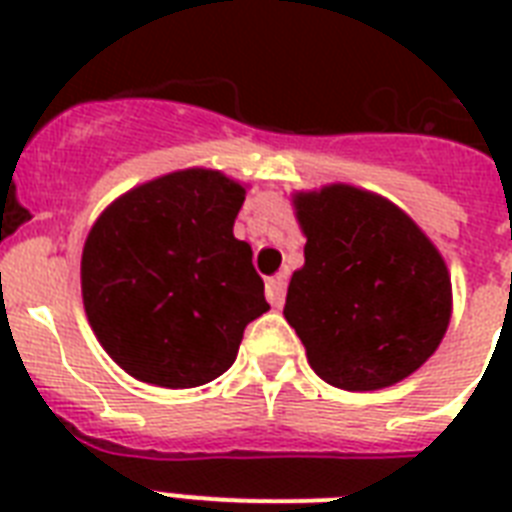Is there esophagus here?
Listing matches in <instances>:
<instances>
[{
    "mask_svg": "<svg viewBox=\"0 0 512 512\" xmlns=\"http://www.w3.org/2000/svg\"><path fill=\"white\" fill-rule=\"evenodd\" d=\"M284 292H287V281H284V276H273V279H268V284H265V295H268V303H271L273 308H281V305H284Z\"/></svg>",
    "mask_w": 512,
    "mask_h": 512,
    "instance_id": "obj_1",
    "label": "esophagus"
}]
</instances>
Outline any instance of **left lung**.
<instances>
[{"label": "left lung", "instance_id": "obj_1", "mask_svg": "<svg viewBox=\"0 0 512 512\" xmlns=\"http://www.w3.org/2000/svg\"><path fill=\"white\" fill-rule=\"evenodd\" d=\"M305 265L284 319L308 364L342 390H380L417 372L452 319V276L420 225L348 183L292 193Z\"/></svg>", "mask_w": 512, "mask_h": 512}]
</instances>
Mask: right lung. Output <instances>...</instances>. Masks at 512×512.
Returning <instances> with one entry per match:
<instances>
[{
	"label": "right lung",
	"mask_w": 512,
	"mask_h": 512,
	"mask_svg": "<svg viewBox=\"0 0 512 512\" xmlns=\"http://www.w3.org/2000/svg\"><path fill=\"white\" fill-rule=\"evenodd\" d=\"M244 196L239 180L191 167L100 212L82 249L84 313L130 377L172 390L212 382L271 308L252 247L233 236Z\"/></svg>",
	"instance_id": "add662e5"
}]
</instances>
